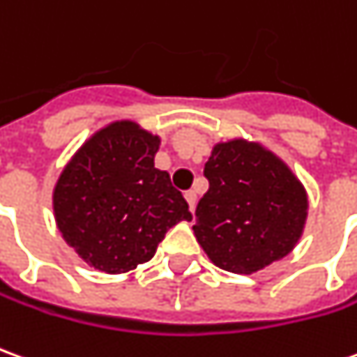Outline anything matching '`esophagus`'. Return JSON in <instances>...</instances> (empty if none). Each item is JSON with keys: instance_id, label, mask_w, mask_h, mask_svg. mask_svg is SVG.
I'll list each match as a JSON object with an SVG mask.
<instances>
[{"instance_id": "34e87169", "label": "esophagus", "mask_w": 357, "mask_h": 357, "mask_svg": "<svg viewBox=\"0 0 357 357\" xmlns=\"http://www.w3.org/2000/svg\"><path fill=\"white\" fill-rule=\"evenodd\" d=\"M185 201L189 203V208L191 211H195V204H197V193L193 191V189H189V191H185Z\"/></svg>"}]
</instances>
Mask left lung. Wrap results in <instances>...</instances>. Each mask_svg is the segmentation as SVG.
I'll list each match as a JSON object with an SVG mask.
<instances>
[{"label":"left lung","instance_id":"left-lung-1","mask_svg":"<svg viewBox=\"0 0 357 357\" xmlns=\"http://www.w3.org/2000/svg\"><path fill=\"white\" fill-rule=\"evenodd\" d=\"M204 178L208 191L197 204L193 231L214 265L253 274L296 248L307 220V193L276 154L245 139L216 143Z\"/></svg>","mask_w":357,"mask_h":357}]
</instances>
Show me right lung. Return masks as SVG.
Wrapping results in <instances>:
<instances>
[{
	"label": "right lung",
	"instance_id": "1",
	"mask_svg": "<svg viewBox=\"0 0 357 357\" xmlns=\"http://www.w3.org/2000/svg\"><path fill=\"white\" fill-rule=\"evenodd\" d=\"M160 137L121 119L102 127L67 162L54 187V216L86 265L121 274L151 261L166 231L191 220L170 174L154 168Z\"/></svg>",
	"mask_w": 357,
	"mask_h": 357
}]
</instances>
